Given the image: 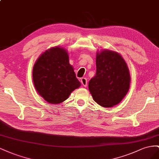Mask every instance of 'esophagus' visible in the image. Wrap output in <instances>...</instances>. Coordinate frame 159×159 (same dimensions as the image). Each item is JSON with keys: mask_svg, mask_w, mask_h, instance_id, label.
Masks as SVG:
<instances>
[{"mask_svg": "<svg viewBox=\"0 0 159 159\" xmlns=\"http://www.w3.org/2000/svg\"><path fill=\"white\" fill-rule=\"evenodd\" d=\"M80 82H81V84H82V85L84 86V87H87V79L82 78L80 79Z\"/></svg>", "mask_w": 159, "mask_h": 159, "instance_id": "34e87169", "label": "esophagus"}]
</instances>
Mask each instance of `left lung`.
<instances>
[{
  "label": "left lung",
  "mask_w": 159,
  "mask_h": 159,
  "mask_svg": "<svg viewBox=\"0 0 159 159\" xmlns=\"http://www.w3.org/2000/svg\"><path fill=\"white\" fill-rule=\"evenodd\" d=\"M96 75L90 80L89 89L94 101L104 107L119 104L128 93L130 76L120 54L109 50L97 53Z\"/></svg>",
  "instance_id": "obj_1"
}]
</instances>
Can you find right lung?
<instances>
[{"label": "right lung", "instance_id": "obj_1", "mask_svg": "<svg viewBox=\"0 0 159 159\" xmlns=\"http://www.w3.org/2000/svg\"><path fill=\"white\" fill-rule=\"evenodd\" d=\"M69 58L65 49L52 47L43 52L34 65V87L49 103L57 105L65 101L80 86Z\"/></svg>", "mask_w": 159, "mask_h": 159}]
</instances>
